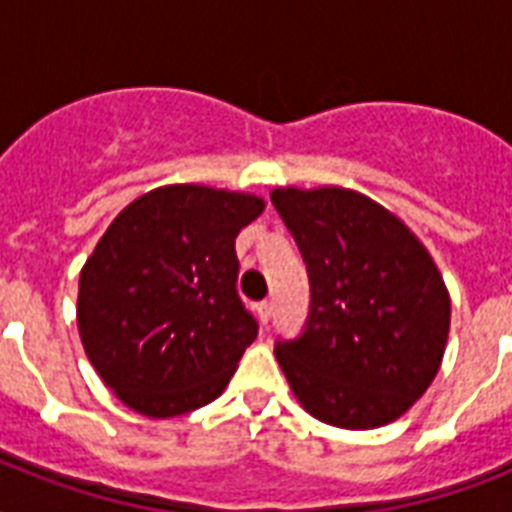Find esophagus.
Listing matches in <instances>:
<instances>
[{
  "instance_id": "1",
  "label": "esophagus",
  "mask_w": 512,
  "mask_h": 512,
  "mask_svg": "<svg viewBox=\"0 0 512 512\" xmlns=\"http://www.w3.org/2000/svg\"><path fill=\"white\" fill-rule=\"evenodd\" d=\"M271 313H273L271 300H263V303H257V319H260V324H268V321H271Z\"/></svg>"
}]
</instances>
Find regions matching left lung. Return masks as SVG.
Instances as JSON below:
<instances>
[{
  "mask_svg": "<svg viewBox=\"0 0 512 512\" xmlns=\"http://www.w3.org/2000/svg\"><path fill=\"white\" fill-rule=\"evenodd\" d=\"M311 281L297 340L276 342L289 388L316 420L372 430L430 388L452 300L422 241L390 209L340 185L273 188Z\"/></svg>",
  "mask_w": 512,
  "mask_h": 512,
  "instance_id": "1",
  "label": "left lung"
}]
</instances>
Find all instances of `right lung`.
I'll return each mask as SVG.
<instances>
[{"mask_svg": "<svg viewBox=\"0 0 512 512\" xmlns=\"http://www.w3.org/2000/svg\"><path fill=\"white\" fill-rule=\"evenodd\" d=\"M255 193L162 185L114 217L79 273L84 353L116 398L167 420L215 401L257 321L236 292V236Z\"/></svg>", "mask_w": 512, "mask_h": 512, "instance_id": "add662e5", "label": "right lung"}]
</instances>
